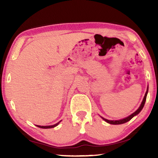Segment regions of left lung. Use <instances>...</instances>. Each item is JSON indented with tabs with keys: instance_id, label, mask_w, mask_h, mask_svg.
<instances>
[{
	"instance_id": "1",
	"label": "left lung",
	"mask_w": 158,
	"mask_h": 158,
	"mask_svg": "<svg viewBox=\"0 0 158 158\" xmlns=\"http://www.w3.org/2000/svg\"><path fill=\"white\" fill-rule=\"evenodd\" d=\"M148 90H147V92L145 93V95H144V97L143 98V101H142V102L141 103V105H140V106L139 107V109H138L137 111H136L135 112H134V113L132 114H131L130 116H129L127 118H123V119H121V120H116V121H111V120H108V119H106V118H102L104 121H106V122L109 123V124H124V123H126L127 122H129V120H131V118H132L134 116L137 115V114H138L139 113L140 111H141V110L142 109V108L144 107V103H145V101H146V98H147V94H148Z\"/></svg>"
}]
</instances>
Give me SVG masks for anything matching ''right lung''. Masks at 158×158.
I'll use <instances>...</instances> for the list:
<instances>
[{"label": "right lung", "instance_id": "add662e5", "mask_svg": "<svg viewBox=\"0 0 158 158\" xmlns=\"http://www.w3.org/2000/svg\"><path fill=\"white\" fill-rule=\"evenodd\" d=\"M61 122V121H60ZM59 122L58 123H57V124H54V125H52V126H39V125H36L38 127H40V128H42V129H49V128H53V127H55L56 126H57L58 124H59V123L60 122Z\"/></svg>", "mask_w": 158, "mask_h": 158}]
</instances>
